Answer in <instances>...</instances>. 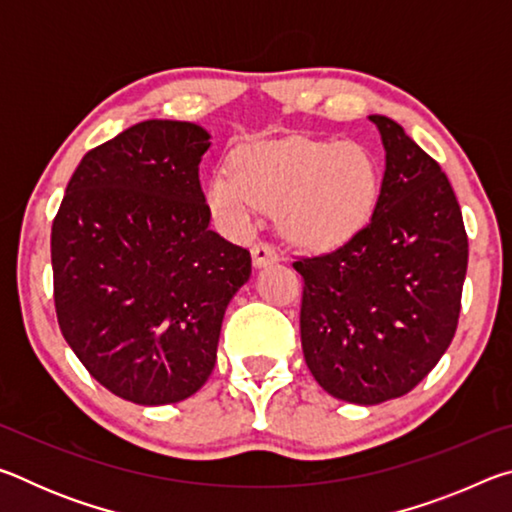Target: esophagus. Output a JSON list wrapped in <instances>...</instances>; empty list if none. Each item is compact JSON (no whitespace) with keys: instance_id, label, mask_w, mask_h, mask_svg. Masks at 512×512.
<instances>
[{"instance_id":"1","label":"esophagus","mask_w":512,"mask_h":512,"mask_svg":"<svg viewBox=\"0 0 512 512\" xmlns=\"http://www.w3.org/2000/svg\"><path fill=\"white\" fill-rule=\"evenodd\" d=\"M277 262V250L268 244H257L253 248V266L255 268H266Z\"/></svg>"}]
</instances>
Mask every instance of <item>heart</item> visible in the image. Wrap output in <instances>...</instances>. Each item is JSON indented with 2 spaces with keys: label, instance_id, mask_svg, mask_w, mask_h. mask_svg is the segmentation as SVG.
Listing matches in <instances>:
<instances>
[{
  "label": "heart",
  "instance_id": "obj_1",
  "mask_svg": "<svg viewBox=\"0 0 512 512\" xmlns=\"http://www.w3.org/2000/svg\"><path fill=\"white\" fill-rule=\"evenodd\" d=\"M379 189V162L363 144L287 137L241 146L230 167L207 180L205 198L230 230H246L259 207H280L291 241L329 250L366 228Z\"/></svg>",
  "mask_w": 512,
  "mask_h": 512
}]
</instances>
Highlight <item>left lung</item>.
I'll use <instances>...</instances> for the list:
<instances>
[{
    "instance_id": "1",
    "label": "left lung",
    "mask_w": 512,
    "mask_h": 512,
    "mask_svg": "<svg viewBox=\"0 0 512 512\" xmlns=\"http://www.w3.org/2000/svg\"><path fill=\"white\" fill-rule=\"evenodd\" d=\"M370 121L386 151L375 212L341 248L293 262L307 368L336 400L363 406L406 395L440 361L467 271L463 214L440 164L397 121Z\"/></svg>"
}]
</instances>
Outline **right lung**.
I'll list each match as a JSON object with an SVG mask.
<instances>
[{
    "mask_svg": "<svg viewBox=\"0 0 512 512\" xmlns=\"http://www.w3.org/2000/svg\"><path fill=\"white\" fill-rule=\"evenodd\" d=\"M210 133L140 121L85 153L51 228L58 325L121 400L162 406L212 375L250 253L210 230L198 180Z\"/></svg>",
    "mask_w": 512,
    "mask_h": 512,
    "instance_id": "add662e5",
    "label": "right lung"
}]
</instances>
